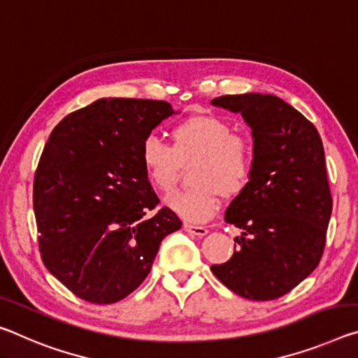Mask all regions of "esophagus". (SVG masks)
<instances>
[{
  "label": "esophagus",
  "instance_id": "esophagus-1",
  "mask_svg": "<svg viewBox=\"0 0 358 358\" xmlns=\"http://www.w3.org/2000/svg\"><path fill=\"white\" fill-rule=\"evenodd\" d=\"M185 231L189 232L192 236H197V237H203L207 234V228H203V226H197V224H191V223H185Z\"/></svg>",
  "mask_w": 358,
  "mask_h": 358
}]
</instances>
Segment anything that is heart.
Wrapping results in <instances>:
<instances>
[{
	"mask_svg": "<svg viewBox=\"0 0 358 358\" xmlns=\"http://www.w3.org/2000/svg\"><path fill=\"white\" fill-rule=\"evenodd\" d=\"M140 164L156 189L166 192L177 181L180 162L196 159L188 189L173 191L166 206L186 221L199 223L220 208L221 194L239 196L253 172V151L247 138L232 134L223 119L196 115L172 129V146L150 135L140 146Z\"/></svg>",
	"mask_w": 358,
	"mask_h": 358,
	"instance_id": "1",
	"label": "heart"
}]
</instances>
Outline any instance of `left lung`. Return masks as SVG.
Segmentation results:
<instances>
[{
	"label": "left lung",
	"mask_w": 358,
	"mask_h": 358,
	"mask_svg": "<svg viewBox=\"0 0 358 358\" xmlns=\"http://www.w3.org/2000/svg\"><path fill=\"white\" fill-rule=\"evenodd\" d=\"M210 103L242 115L253 138L252 178L224 213L242 232L234 255L210 269L242 298H280L317 268L325 247L333 201L322 138L277 95H223Z\"/></svg>",
	"instance_id": "left-lung-1"
}]
</instances>
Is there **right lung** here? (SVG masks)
Listing matches in <instances>:
<instances>
[{"mask_svg": "<svg viewBox=\"0 0 358 358\" xmlns=\"http://www.w3.org/2000/svg\"><path fill=\"white\" fill-rule=\"evenodd\" d=\"M162 100L99 99L57 124L33 183L39 250L78 298L111 304L150 274L159 245L181 228L140 164V146L164 119Z\"/></svg>", "mask_w": 358, "mask_h": 358, "instance_id": "right-lung-1", "label": "right lung"}]
</instances>
